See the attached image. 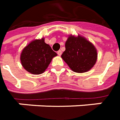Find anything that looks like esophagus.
Here are the masks:
<instances>
[{"mask_svg": "<svg viewBox=\"0 0 120 120\" xmlns=\"http://www.w3.org/2000/svg\"><path fill=\"white\" fill-rule=\"evenodd\" d=\"M57 54H58V55L61 56V54H62V52H61V51H57Z\"/></svg>", "mask_w": 120, "mask_h": 120, "instance_id": "1", "label": "esophagus"}]
</instances>
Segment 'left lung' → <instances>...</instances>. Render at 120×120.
<instances>
[{"mask_svg":"<svg viewBox=\"0 0 120 120\" xmlns=\"http://www.w3.org/2000/svg\"><path fill=\"white\" fill-rule=\"evenodd\" d=\"M61 57L72 71L85 73L95 64L98 53L94 45L85 37L71 35L65 43V51Z\"/></svg>","mask_w":120,"mask_h":120,"instance_id":"obj_1","label":"left lung"}]
</instances>
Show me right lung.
<instances>
[{
  "label": "right lung",
  "mask_w": 120,
  "mask_h": 120,
  "mask_svg": "<svg viewBox=\"0 0 120 120\" xmlns=\"http://www.w3.org/2000/svg\"><path fill=\"white\" fill-rule=\"evenodd\" d=\"M57 55L42 38L34 40L26 45L21 52L20 59L25 69L32 74L39 75L47 69L52 59Z\"/></svg>",
  "instance_id": "obj_1"
}]
</instances>
